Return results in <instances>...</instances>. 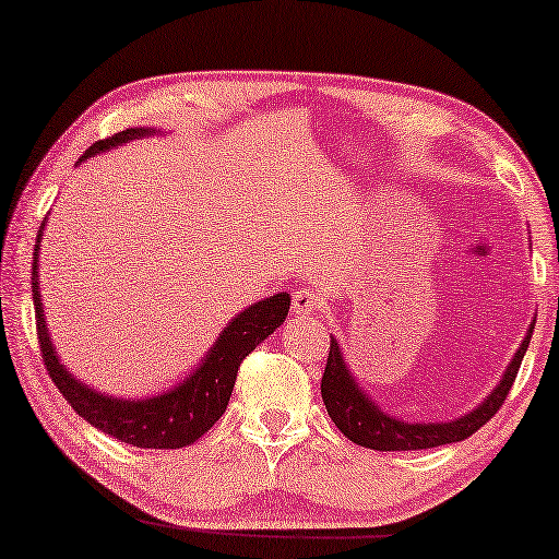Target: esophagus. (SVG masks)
Here are the masks:
<instances>
[{
    "instance_id": "obj_1",
    "label": "esophagus",
    "mask_w": 559,
    "mask_h": 559,
    "mask_svg": "<svg viewBox=\"0 0 559 559\" xmlns=\"http://www.w3.org/2000/svg\"><path fill=\"white\" fill-rule=\"evenodd\" d=\"M292 309H295L299 317H312L317 312H322L324 299L317 289L301 287L295 292V295H292Z\"/></svg>"
}]
</instances>
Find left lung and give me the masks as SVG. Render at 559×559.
I'll return each instance as SVG.
<instances>
[{
	"mask_svg": "<svg viewBox=\"0 0 559 559\" xmlns=\"http://www.w3.org/2000/svg\"><path fill=\"white\" fill-rule=\"evenodd\" d=\"M535 319L527 326L525 340L520 342L515 356H512L508 369L502 371L500 381L496 383L486 399L478 406L471 408L468 414L451 420H436V424H424V420H404L393 414H386L369 393L346 364L336 336H332L329 346V359L322 377V399L329 411V418L334 420L336 428L354 441L356 445L373 448V451H424V448H436L445 443H459L473 436L480 426L498 414V408L506 404V396L512 389V381L518 377L520 364L527 352L530 336H533Z\"/></svg>",
	"mask_w": 559,
	"mask_h": 559,
	"instance_id": "1",
	"label": "left lung"
}]
</instances>
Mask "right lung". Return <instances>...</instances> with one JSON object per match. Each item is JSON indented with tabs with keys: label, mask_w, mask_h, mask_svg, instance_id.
I'll return each instance as SVG.
<instances>
[{
	"label": "right lung",
	"mask_w": 559,
	"mask_h": 559,
	"mask_svg": "<svg viewBox=\"0 0 559 559\" xmlns=\"http://www.w3.org/2000/svg\"><path fill=\"white\" fill-rule=\"evenodd\" d=\"M143 135H160L158 128H126V131L111 135L91 145L81 155L76 166L88 160L91 155L106 153L118 145L131 143ZM47 219L39 227L34 245V264H32V292L36 309V334L44 364L51 381L57 383L61 396L69 401L76 414L98 428L100 433L118 438L121 443H131L139 448H182L195 443L205 436L215 420L225 414L227 401L237 379V369L254 346L262 344L267 336L287 319L289 295L280 292L267 299H260L235 314L227 326L219 332L217 340L210 346L207 354L200 359L193 371H188L170 389L145 399H121L108 396V393L88 386L61 364L57 346L51 342L47 319H44V305L39 292V250Z\"/></svg>",
	"instance_id": "obj_1"
}]
</instances>
